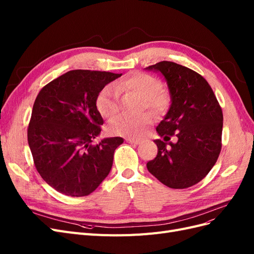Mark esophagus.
Returning a JSON list of instances; mask_svg holds the SVG:
<instances>
[{"instance_id":"34e87169","label":"esophagus","mask_w":254,"mask_h":254,"mask_svg":"<svg viewBox=\"0 0 254 254\" xmlns=\"http://www.w3.org/2000/svg\"><path fill=\"white\" fill-rule=\"evenodd\" d=\"M126 141L130 144H134V145H139L141 143L140 140H134V139H130V137H128V139H126Z\"/></svg>"}]
</instances>
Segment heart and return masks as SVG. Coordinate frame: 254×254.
I'll list each match as a JSON object with an SVG mask.
<instances>
[{"mask_svg":"<svg viewBox=\"0 0 254 254\" xmlns=\"http://www.w3.org/2000/svg\"><path fill=\"white\" fill-rule=\"evenodd\" d=\"M162 89V81L155 76L142 72L129 74L115 82L114 87L107 86L99 92L96 97V109L104 119L113 120L120 111L119 93H130L141 98L142 109L160 113L170 104V97ZM151 122L152 119L148 113L139 117L122 115L110 125V131L122 136L137 137Z\"/></svg>","mask_w":254,"mask_h":254,"instance_id":"heart-1","label":"heart"}]
</instances>
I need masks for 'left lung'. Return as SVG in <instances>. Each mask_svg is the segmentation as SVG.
Here are the masks:
<instances>
[{"mask_svg": "<svg viewBox=\"0 0 254 254\" xmlns=\"http://www.w3.org/2000/svg\"><path fill=\"white\" fill-rule=\"evenodd\" d=\"M147 68L164 75L172 96L171 108L157 126L164 141H155L158 153L147 170L168 188L188 189L201 181L219 157L221 107L209 82L190 68L172 61ZM172 136L177 143L169 142Z\"/></svg>", "mask_w": 254, "mask_h": 254, "instance_id": "left-lung-1", "label": "left lung"}]
</instances>
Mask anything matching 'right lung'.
<instances>
[{
    "label": "right lung",
    "mask_w": 254,
    "mask_h": 254,
    "mask_svg": "<svg viewBox=\"0 0 254 254\" xmlns=\"http://www.w3.org/2000/svg\"><path fill=\"white\" fill-rule=\"evenodd\" d=\"M121 75L73 70L45 84L37 95L28 145L37 172L59 193L88 196L110 173L114 150L124 140L114 136L93 144L104 124L96 97Z\"/></svg>",
    "instance_id": "add662e5"
}]
</instances>
